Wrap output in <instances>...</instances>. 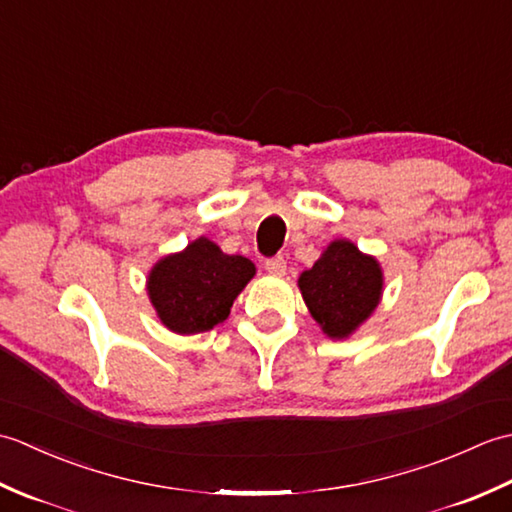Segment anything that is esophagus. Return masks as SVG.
Segmentation results:
<instances>
[{"mask_svg": "<svg viewBox=\"0 0 512 512\" xmlns=\"http://www.w3.org/2000/svg\"><path fill=\"white\" fill-rule=\"evenodd\" d=\"M264 268L268 270L270 275H275V277L286 275V259H284V257H273V259H266Z\"/></svg>", "mask_w": 512, "mask_h": 512, "instance_id": "esophagus-1", "label": "esophagus"}]
</instances>
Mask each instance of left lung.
Returning a JSON list of instances; mask_svg holds the SVG:
<instances>
[{
    "label": "left lung",
    "mask_w": 512,
    "mask_h": 512,
    "mask_svg": "<svg viewBox=\"0 0 512 512\" xmlns=\"http://www.w3.org/2000/svg\"><path fill=\"white\" fill-rule=\"evenodd\" d=\"M301 297L332 341H343L372 317L383 299V268L350 239H334L312 268L299 275Z\"/></svg>",
    "instance_id": "8db88e82"
}]
</instances>
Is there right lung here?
Segmentation results:
<instances>
[{
    "instance_id": "add662e5",
    "label": "right lung",
    "mask_w": 512,
    "mask_h": 512,
    "mask_svg": "<svg viewBox=\"0 0 512 512\" xmlns=\"http://www.w3.org/2000/svg\"><path fill=\"white\" fill-rule=\"evenodd\" d=\"M244 255H226L209 237L160 257L147 275V295L160 323L176 334H200L226 321L233 301L255 277Z\"/></svg>"
}]
</instances>
